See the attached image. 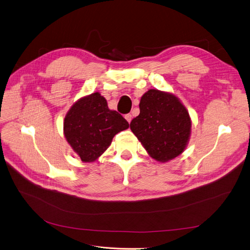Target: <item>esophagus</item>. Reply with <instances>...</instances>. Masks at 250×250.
Listing matches in <instances>:
<instances>
[{
    "label": "esophagus",
    "mask_w": 250,
    "mask_h": 250,
    "mask_svg": "<svg viewBox=\"0 0 250 250\" xmlns=\"http://www.w3.org/2000/svg\"><path fill=\"white\" fill-rule=\"evenodd\" d=\"M125 119H126V121H127V123H128V124L132 122V118H133V117H132V114H131V113L125 114Z\"/></svg>",
    "instance_id": "obj_1"
}]
</instances>
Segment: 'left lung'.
<instances>
[{
  "label": "left lung",
  "mask_w": 250,
  "mask_h": 250,
  "mask_svg": "<svg viewBox=\"0 0 250 250\" xmlns=\"http://www.w3.org/2000/svg\"><path fill=\"white\" fill-rule=\"evenodd\" d=\"M139 107L140 114L129 126L147 153L159 162L182 154L189 143L192 122L178 97L150 89L141 97Z\"/></svg>",
  "instance_id": "1"
}]
</instances>
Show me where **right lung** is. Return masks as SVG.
Wrapping results in <instances>:
<instances>
[{"mask_svg":"<svg viewBox=\"0 0 250 250\" xmlns=\"http://www.w3.org/2000/svg\"><path fill=\"white\" fill-rule=\"evenodd\" d=\"M125 119L108 108L100 93L82 97L65 115L63 133L83 162L98 159L110 146L113 137L128 128Z\"/></svg>","mask_w":250,"mask_h":250,"instance_id":"right-lung-1","label":"right lung"}]
</instances>
